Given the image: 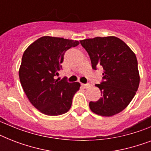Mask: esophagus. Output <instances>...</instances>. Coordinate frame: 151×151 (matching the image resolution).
<instances>
[{
  "label": "esophagus",
  "instance_id": "obj_1",
  "mask_svg": "<svg viewBox=\"0 0 151 151\" xmlns=\"http://www.w3.org/2000/svg\"><path fill=\"white\" fill-rule=\"evenodd\" d=\"M90 84L89 83H88V84H82V86L84 88H88V87H90Z\"/></svg>",
  "mask_w": 151,
  "mask_h": 151
}]
</instances>
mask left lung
I'll return each instance as SVG.
<instances>
[{"label": "left lung", "mask_w": 151, "mask_h": 151, "mask_svg": "<svg viewBox=\"0 0 151 151\" xmlns=\"http://www.w3.org/2000/svg\"><path fill=\"white\" fill-rule=\"evenodd\" d=\"M81 45L89 55L92 67L103 69V81L96 85L101 98L90 102L92 112L110 117L127 107L139 85L138 63L135 53L121 39L110 36L85 39Z\"/></svg>", "instance_id": "left-lung-1"}]
</instances>
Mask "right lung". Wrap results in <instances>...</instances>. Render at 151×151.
Instances as JSON below:
<instances>
[{
  "instance_id": "1",
  "label": "right lung",
  "mask_w": 151,
  "mask_h": 151,
  "mask_svg": "<svg viewBox=\"0 0 151 151\" xmlns=\"http://www.w3.org/2000/svg\"><path fill=\"white\" fill-rule=\"evenodd\" d=\"M78 45V41L45 36L32 43L22 55L20 82L32 105L45 114L57 116L67 112L80 88V83H69L66 78L55 79L65 52Z\"/></svg>"
}]
</instances>
